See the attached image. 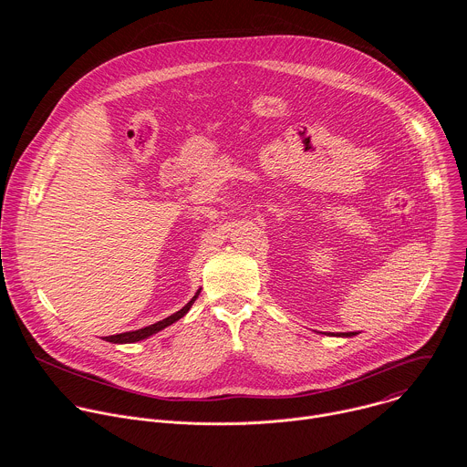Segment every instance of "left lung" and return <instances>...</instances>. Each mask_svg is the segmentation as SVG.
Returning <instances> with one entry per match:
<instances>
[{"mask_svg": "<svg viewBox=\"0 0 467 467\" xmlns=\"http://www.w3.org/2000/svg\"><path fill=\"white\" fill-rule=\"evenodd\" d=\"M342 337H349V335H342Z\"/></svg>", "mask_w": 467, "mask_h": 467, "instance_id": "left-lung-1", "label": "left lung"}]
</instances>
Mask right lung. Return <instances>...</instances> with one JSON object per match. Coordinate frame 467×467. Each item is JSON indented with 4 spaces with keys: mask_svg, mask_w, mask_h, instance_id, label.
Wrapping results in <instances>:
<instances>
[{
    "mask_svg": "<svg viewBox=\"0 0 467 467\" xmlns=\"http://www.w3.org/2000/svg\"><path fill=\"white\" fill-rule=\"evenodd\" d=\"M197 299V296L184 306V308H181L179 312H175L173 316H170V317H166V319H162V321H159V323H155V325H150V327H146V328H140V330H135V332H125V335H116V337H109L107 338V342H110V344H135V342H140V340H146V338H150V337H153V335H157L159 330H162V328H166L168 325H171V323H175V321H179L188 310H190V306L193 305V301Z\"/></svg>",
    "mask_w": 467,
    "mask_h": 467,
    "instance_id": "right-lung-1",
    "label": "right lung"
}]
</instances>
